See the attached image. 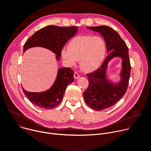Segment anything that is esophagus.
Returning a JSON list of instances; mask_svg holds the SVG:
<instances>
[{"mask_svg": "<svg viewBox=\"0 0 151 151\" xmlns=\"http://www.w3.org/2000/svg\"><path fill=\"white\" fill-rule=\"evenodd\" d=\"M73 76H74V78H75V79H78L79 77H80V76L79 75V74L77 73V72H75L74 73V75H73Z\"/></svg>", "mask_w": 151, "mask_h": 151, "instance_id": "34e87169", "label": "esophagus"}]
</instances>
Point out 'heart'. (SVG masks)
Returning <instances> with one entry per match:
<instances>
[{"label": "heart", "mask_w": 151, "mask_h": 151, "mask_svg": "<svg viewBox=\"0 0 151 151\" xmlns=\"http://www.w3.org/2000/svg\"><path fill=\"white\" fill-rule=\"evenodd\" d=\"M106 53V42L102 37L85 35L72 39L68 48L62 50L61 56L69 65L80 60L81 69L85 72H91L100 66Z\"/></svg>", "instance_id": "1"}]
</instances>
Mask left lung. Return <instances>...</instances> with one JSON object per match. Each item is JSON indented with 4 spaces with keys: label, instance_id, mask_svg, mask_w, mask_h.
<instances>
[{
    "label": "left lung",
    "instance_id": "obj_1",
    "mask_svg": "<svg viewBox=\"0 0 151 151\" xmlns=\"http://www.w3.org/2000/svg\"><path fill=\"white\" fill-rule=\"evenodd\" d=\"M87 27L99 33L104 37L107 52H109L97 70L87 75L89 85L83 93V98L87 105L99 111L112 106L125 94L130 79L131 66L128 48L115 30L106 26ZM115 57L122 58V69L121 80L114 83L106 78V70L110 60Z\"/></svg>",
    "mask_w": 151,
    "mask_h": 151
}]
</instances>
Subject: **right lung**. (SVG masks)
<instances>
[{
	"mask_svg": "<svg viewBox=\"0 0 151 151\" xmlns=\"http://www.w3.org/2000/svg\"><path fill=\"white\" fill-rule=\"evenodd\" d=\"M77 32L76 26H46L35 33L26 42L23 52L32 47H43L55 54L56 59L59 61L64 45ZM73 74L70 68H60L58 70L54 83L47 91L41 93L29 92L22 87L23 91L28 99L36 106L46 109H54L61 102L68 85L74 81Z\"/></svg>",
	"mask_w": 151,
	"mask_h": 151,
	"instance_id": "1",
	"label": "right lung"
}]
</instances>
